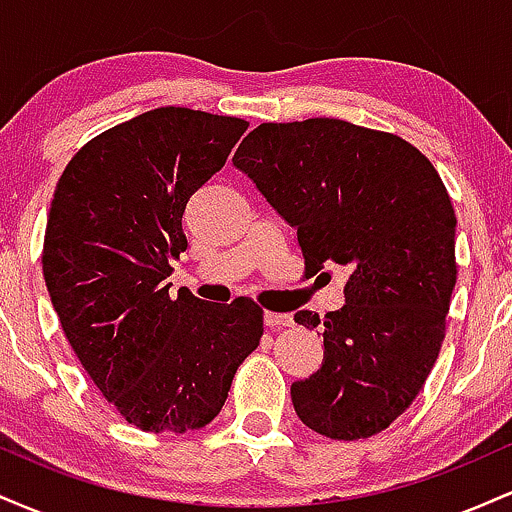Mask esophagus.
I'll list each match as a JSON object with an SVG mask.
<instances>
[{"instance_id":"obj_1","label":"esophagus","mask_w":512,"mask_h":512,"mask_svg":"<svg viewBox=\"0 0 512 512\" xmlns=\"http://www.w3.org/2000/svg\"><path fill=\"white\" fill-rule=\"evenodd\" d=\"M264 325L269 330H284V327L293 325V317L289 313H264Z\"/></svg>"}]
</instances>
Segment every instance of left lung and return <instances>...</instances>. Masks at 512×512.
<instances>
[{
	"instance_id": "1",
	"label": "left lung",
	"mask_w": 512,
	"mask_h": 512,
	"mask_svg": "<svg viewBox=\"0 0 512 512\" xmlns=\"http://www.w3.org/2000/svg\"><path fill=\"white\" fill-rule=\"evenodd\" d=\"M233 166L296 228L308 272L349 269L342 308L293 315L325 342L320 370L291 385L298 419L334 440L385 431L436 363L457 281L438 170L397 134L334 117L264 122Z\"/></svg>"
}]
</instances>
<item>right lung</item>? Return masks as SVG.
<instances>
[{
	"label": "right lung",
	"instance_id": "1",
	"mask_svg": "<svg viewBox=\"0 0 512 512\" xmlns=\"http://www.w3.org/2000/svg\"><path fill=\"white\" fill-rule=\"evenodd\" d=\"M248 129L240 117L156 108L76 151L52 199L43 276L76 358L127 424L187 433L219 414L260 346L262 308L170 298L187 202Z\"/></svg>",
	"mask_w": 512,
	"mask_h": 512
}]
</instances>
